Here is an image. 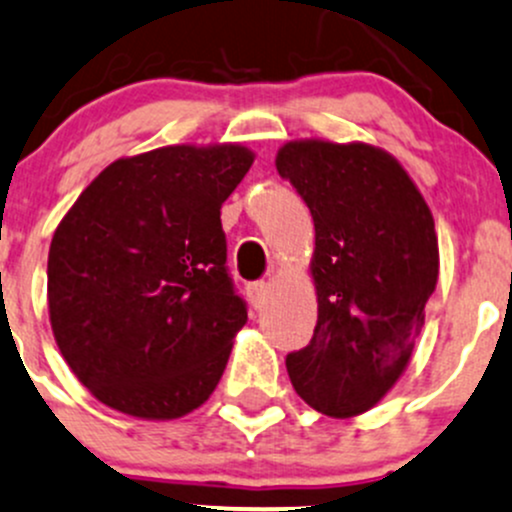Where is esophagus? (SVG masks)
I'll return each instance as SVG.
<instances>
[{
    "instance_id": "obj_1",
    "label": "esophagus",
    "mask_w": 512,
    "mask_h": 512,
    "mask_svg": "<svg viewBox=\"0 0 512 512\" xmlns=\"http://www.w3.org/2000/svg\"><path fill=\"white\" fill-rule=\"evenodd\" d=\"M247 294H250L252 306H255V309H262V306H265V301H267V294H270V287H267L265 282H255V284H250V287H247Z\"/></svg>"
}]
</instances>
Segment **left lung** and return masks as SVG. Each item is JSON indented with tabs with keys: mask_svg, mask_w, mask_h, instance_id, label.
<instances>
[{
	"mask_svg": "<svg viewBox=\"0 0 512 512\" xmlns=\"http://www.w3.org/2000/svg\"><path fill=\"white\" fill-rule=\"evenodd\" d=\"M277 171L314 218V338L287 355L301 400L333 419L373 410L410 365L437 289L434 218L402 164L365 142L294 139Z\"/></svg>",
	"mask_w": 512,
	"mask_h": 512,
	"instance_id": "obj_1",
	"label": "left lung"
}]
</instances>
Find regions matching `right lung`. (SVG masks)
<instances>
[{
    "label": "right lung",
    "instance_id": "right-lung-1",
    "mask_svg": "<svg viewBox=\"0 0 512 512\" xmlns=\"http://www.w3.org/2000/svg\"><path fill=\"white\" fill-rule=\"evenodd\" d=\"M252 161L238 142L122 157L58 223L48 319L68 368L102 405L166 422L213 395L247 321L225 270L220 206Z\"/></svg>",
    "mask_w": 512,
    "mask_h": 512
}]
</instances>
